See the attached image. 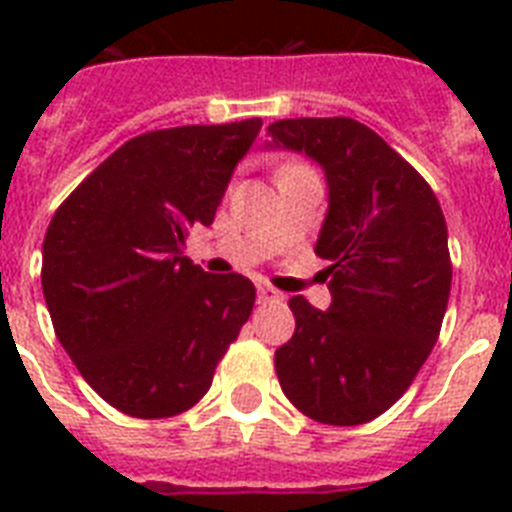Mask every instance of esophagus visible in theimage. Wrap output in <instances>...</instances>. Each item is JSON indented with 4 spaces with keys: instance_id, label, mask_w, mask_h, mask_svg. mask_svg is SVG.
I'll use <instances>...</instances> for the list:
<instances>
[{
    "instance_id": "34e87169",
    "label": "esophagus",
    "mask_w": 512,
    "mask_h": 512,
    "mask_svg": "<svg viewBox=\"0 0 512 512\" xmlns=\"http://www.w3.org/2000/svg\"><path fill=\"white\" fill-rule=\"evenodd\" d=\"M257 300L260 303H279V300H284V295L279 289H273L271 284H257Z\"/></svg>"
}]
</instances>
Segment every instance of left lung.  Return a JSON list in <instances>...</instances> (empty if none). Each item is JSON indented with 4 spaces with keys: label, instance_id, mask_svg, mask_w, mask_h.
<instances>
[{
    "label": "left lung",
    "instance_id": "8db88e82",
    "mask_svg": "<svg viewBox=\"0 0 512 512\" xmlns=\"http://www.w3.org/2000/svg\"><path fill=\"white\" fill-rule=\"evenodd\" d=\"M268 135V148L319 162L329 185L316 255L332 305L289 300L281 390L311 420L364 425L404 396L438 340L452 289L444 212L420 172L356 119H281Z\"/></svg>",
    "mask_w": 512,
    "mask_h": 512
}]
</instances>
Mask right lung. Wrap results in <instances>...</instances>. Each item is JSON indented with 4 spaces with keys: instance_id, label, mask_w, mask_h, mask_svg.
<instances>
[{
    "instance_id": "right-lung-1",
    "label": "right lung",
    "mask_w": 512,
    "mask_h": 512,
    "mask_svg": "<svg viewBox=\"0 0 512 512\" xmlns=\"http://www.w3.org/2000/svg\"><path fill=\"white\" fill-rule=\"evenodd\" d=\"M263 122L188 124L127 140L52 215L42 292L79 374L119 412L159 420L212 385L255 305L241 273L183 255L212 225L236 164Z\"/></svg>"
}]
</instances>
